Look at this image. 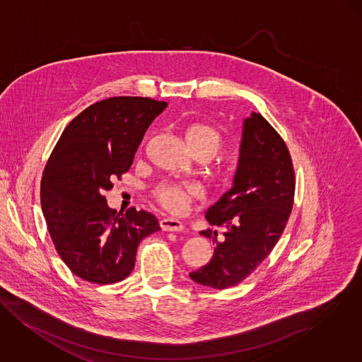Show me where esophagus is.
Wrapping results in <instances>:
<instances>
[{"label": "esophagus", "instance_id": "esophagus-1", "mask_svg": "<svg viewBox=\"0 0 362 362\" xmlns=\"http://www.w3.org/2000/svg\"><path fill=\"white\" fill-rule=\"evenodd\" d=\"M160 224L164 231H183V228H185L183 223L180 222L179 219H173V218H168V216L163 218L160 221Z\"/></svg>", "mask_w": 362, "mask_h": 362}]
</instances>
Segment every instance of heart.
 <instances>
[{"label":"heart","instance_id":"b5f03b06","mask_svg":"<svg viewBox=\"0 0 362 362\" xmlns=\"http://www.w3.org/2000/svg\"><path fill=\"white\" fill-rule=\"evenodd\" d=\"M185 138L194 154L212 157L222 146L221 134L211 125L204 122L190 124L185 129ZM202 192L195 183H164L154 190L156 199L173 214H180L189 208L192 202L199 199Z\"/></svg>","mask_w":362,"mask_h":362}]
</instances>
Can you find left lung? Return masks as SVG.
<instances>
[{
	"label": "left lung",
	"mask_w": 362,
	"mask_h": 362,
	"mask_svg": "<svg viewBox=\"0 0 362 362\" xmlns=\"http://www.w3.org/2000/svg\"><path fill=\"white\" fill-rule=\"evenodd\" d=\"M295 170L279 132L260 115L245 118L233 187L208 208L205 218L224 228L204 230L216 244L206 266L190 279L215 289L238 285L270 255L288 223L295 197Z\"/></svg>",
	"instance_id": "1"
}]
</instances>
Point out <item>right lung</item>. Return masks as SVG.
Here are the masks:
<instances>
[{
  "label": "right lung",
  "instance_id": "obj_1",
  "mask_svg": "<svg viewBox=\"0 0 362 362\" xmlns=\"http://www.w3.org/2000/svg\"><path fill=\"white\" fill-rule=\"evenodd\" d=\"M165 107L150 98H109L80 112L57 140L42 172L41 208L59 256L77 277L102 285L127 279L140 241L161 230L147 211L117 214L103 192L129 170Z\"/></svg>",
  "mask_w": 362,
  "mask_h": 362
}]
</instances>
